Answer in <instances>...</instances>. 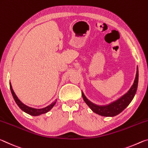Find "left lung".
<instances>
[{
	"instance_id": "left-lung-1",
	"label": "left lung",
	"mask_w": 148,
	"mask_h": 148,
	"mask_svg": "<svg viewBox=\"0 0 148 148\" xmlns=\"http://www.w3.org/2000/svg\"><path fill=\"white\" fill-rule=\"evenodd\" d=\"M138 83V69L137 68L134 82L130 90L123 96L121 97L120 98H119L117 100L113 101L109 105H96V104L92 103L90 101H89L86 98V96L84 95L83 92H82V96H83L84 101H85V103L88 105V107L92 110L93 112L96 113V114L104 116V117H114V116L121 113L131 102L132 99L134 98L136 92Z\"/></svg>"
}]
</instances>
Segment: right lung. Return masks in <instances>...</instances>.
I'll return each instance as SVG.
<instances>
[{
	"instance_id": "right-lung-1",
	"label": "right lung",
	"mask_w": 148,
	"mask_h": 148,
	"mask_svg": "<svg viewBox=\"0 0 148 148\" xmlns=\"http://www.w3.org/2000/svg\"><path fill=\"white\" fill-rule=\"evenodd\" d=\"M10 90H11L13 98L14 99V100H15L16 103H17V105H18L19 106V108H20L21 110H23L24 112L28 113V114H29L31 115L37 116V115H40L41 114H43V113H47L48 111H49L53 107H54V106L55 105L56 102V101H54V102L52 103L50 106H47V107H46L45 108H42V109H35V108L28 107V106H25V104H23L18 98V97L16 96V94L14 93L10 83Z\"/></svg>"
}]
</instances>
